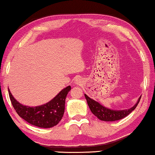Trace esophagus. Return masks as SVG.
Wrapping results in <instances>:
<instances>
[{
    "instance_id": "34e87169",
    "label": "esophagus",
    "mask_w": 155,
    "mask_h": 155,
    "mask_svg": "<svg viewBox=\"0 0 155 155\" xmlns=\"http://www.w3.org/2000/svg\"><path fill=\"white\" fill-rule=\"evenodd\" d=\"M75 82H76V84H81V79H76Z\"/></svg>"
}]
</instances>
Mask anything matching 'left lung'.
I'll use <instances>...</instances> for the list:
<instances>
[{
    "mask_svg": "<svg viewBox=\"0 0 155 155\" xmlns=\"http://www.w3.org/2000/svg\"><path fill=\"white\" fill-rule=\"evenodd\" d=\"M84 96L87 100V102L89 108H90L92 113L95 117H97L99 120L102 121H106V122H113V121L120 120L127 117V115L130 114L136 108L138 103H139L140 97H141V96H140L136 104L133 107L130 108L129 109L112 110L110 109V108H106L101 104H99L98 102L90 98L86 94H84Z\"/></svg>",
    "mask_w": 155,
    "mask_h": 155,
    "instance_id": "left-lung-1",
    "label": "left lung"
}]
</instances>
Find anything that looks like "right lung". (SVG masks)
<instances>
[{
	"label": "right lung",
	"mask_w": 155,
	"mask_h": 155,
	"mask_svg": "<svg viewBox=\"0 0 155 155\" xmlns=\"http://www.w3.org/2000/svg\"><path fill=\"white\" fill-rule=\"evenodd\" d=\"M71 89V87L68 86L49 102L35 107L21 104L13 97L10 90H8V95L16 112L23 120L32 125L42 128H49L57 125L63 118L65 98Z\"/></svg>",
	"instance_id": "right-lung-1"
}]
</instances>
